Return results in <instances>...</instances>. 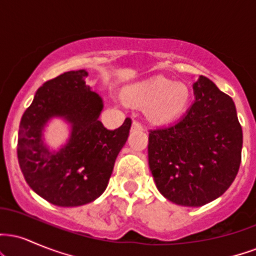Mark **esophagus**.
<instances>
[{
    "instance_id": "esophagus-1",
    "label": "esophagus",
    "mask_w": 256,
    "mask_h": 256,
    "mask_svg": "<svg viewBox=\"0 0 256 256\" xmlns=\"http://www.w3.org/2000/svg\"><path fill=\"white\" fill-rule=\"evenodd\" d=\"M143 128L142 125L140 124L138 122H132V126H131V131H142Z\"/></svg>"
}]
</instances>
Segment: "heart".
<instances>
[{
  "label": "heart",
  "instance_id": "obj_1",
  "mask_svg": "<svg viewBox=\"0 0 256 256\" xmlns=\"http://www.w3.org/2000/svg\"><path fill=\"white\" fill-rule=\"evenodd\" d=\"M122 95L128 104L146 107L149 119L156 124H170L177 120L190 101L186 84L172 83L161 77L128 85Z\"/></svg>",
  "mask_w": 256,
  "mask_h": 256
}]
</instances>
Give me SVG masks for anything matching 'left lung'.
Returning <instances> with one entry per match:
<instances>
[{
  "label": "left lung",
  "mask_w": 256,
  "mask_h": 256,
  "mask_svg": "<svg viewBox=\"0 0 256 256\" xmlns=\"http://www.w3.org/2000/svg\"><path fill=\"white\" fill-rule=\"evenodd\" d=\"M195 101L177 122L149 131L148 161L164 198L201 207L220 198L236 178L243 134L228 95L204 76L192 84Z\"/></svg>",
  "instance_id": "left-lung-1"
}]
</instances>
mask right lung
<instances>
[{
	"instance_id": "obj_1",
	"label": "right lung",
	"mask_w": 256,
	"mask_h": 256,
	"mask_svg": "<svg viewBox=\"0 0 256 256\" xmlns=\"http://www.w3.org/2000/svg\"><path fill=\"white\" fill-rule=\"evenodd\" d=\"M85 70L64 72L46 82L22 114L18 160L26 183L37 195L60 207H78L104 194L131 120L110 131L100 122L104 100L85 83ZM70 128L66 144L49 148L44 131L52 118Z\"/></svg>"
}]
</instances>
